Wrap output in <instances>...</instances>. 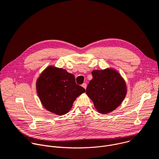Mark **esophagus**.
<instances>
[{
    "mask_svg": "<svg viewBox=\"0 0 159 159\" xmlns=\"http://www.w3.org/2000/svg\"><path fill=\"white\" fill-rule=\"evenodd\" d=\"M84 89H86V86H87V85H86V83H83L82 84V85H81Z\"/></svg>",
    "mask_w": 159,
    "mask_h": 159,
    "instance_id": "1",
    "label": "esophagus"
}]
</instances>
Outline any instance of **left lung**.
<instances>
[{
  "label": "left lung",
  "mask_w": 159,
  "mask_h": 159,
  "mask_svg": "<svg viewBox=\"0 0 159 159\" xmlns=\"http://www.w3.org/2000/svg\"><path fill=\"white\" fill-rule=\"evenodd\" d=\"M93 78L86 93L93 101L97 111L105 114L114 111L122 102L127 93L125 80L115 69L93 70Z\"/></svg>",
  "instance_id": "8db88e82"
}]
</instances>
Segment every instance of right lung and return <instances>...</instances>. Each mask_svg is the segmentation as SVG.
<instances>
[{
  "label": "right lung",
  "instance_id": "right-lung-1",
  "mask_svg": "<svg viewBox=\"0 0 159 159\" xmlns=\"http://www.w3.org/2000/svg\"><path fill=\"white\" fill-rule=\"evenodd\" d=\"M36 87L43 106L59 116L67 113L76 98L85 92L84 89L76 83L73 75L52 66L42 73Z\"/></svg>",
  "mask_w": 159,
  "mask_h": 159
}]
</instances>
